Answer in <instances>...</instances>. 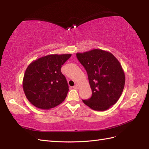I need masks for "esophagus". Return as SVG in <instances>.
<instances>
[{"label": "esophagus", "mask_w": 149, "mask_h": 149, "mask_svg": "<svg viewBox=\"0 0 149 149\" xmlns=\"http://www.w3.org/2000/svg\"><path fill=\"white\" fill-rule=\"evenodd\" d=\"M74 88V89H79V86L78 84H75V86H74V87H73Z\"/></svg>", "instance_id": "esophagus-1"}]
</instances>
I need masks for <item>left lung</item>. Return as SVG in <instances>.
Here are the masks:
<instances>
[{"label":"left lung","mask_w":149,"mask_h":149,"mask_svg":"<svg viewBox=\"0 0 149 149\" xmlns=\"http://www.w3.org/2000/svg\"><path fill=\"white\" fill-rule=\"evenodd\" d=\"M76 56L86 69L92 95L83 102L91 109L105 111L121 96L125 76L122 65L111 53L95 49Z\"/></svg>","instance_id":"8db88e82"}]
</instances>
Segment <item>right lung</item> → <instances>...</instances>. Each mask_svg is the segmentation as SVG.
Returning a JSON list of instances; mask_svg holds the SVG:
<instances>
[{
	"mask_svg": "<svg viewBox=\"0 0 149 149\" xmlns=\"http://www.w3.org/2000/svg\"><path fill=\"white\" fill-rule=\"evenodd\" d=\"M71 56L47 55L34 60L27 66L22 86L26 98L33 106L49 109L64 101L68 85L61 68Z\"/></svg>",
	"mask_w": 149,
	"mask_h": 149,
	"instance_id": "add662e5",
	"label": "right lung"
}]
</instances>
